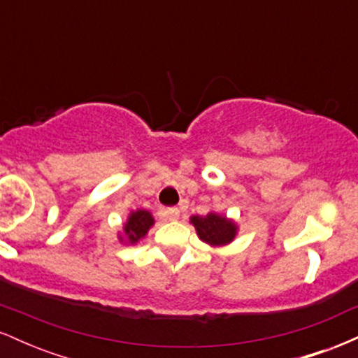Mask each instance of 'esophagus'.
<instances>
[{
  "label": "esophagus",
  "mask_w": 358,
  "mask_h": 358,
  "mask_svg": "<svg viewBox=\"0 0 358 358\" xmlns=\"http://www.w3.org/2000/svg\"><path fill=\"white\" fill-rule=\"evenodd\" d=\"M163 215H165L166 220H176V219H178V215H180V210H178V208H175V207L165 208V210H163Z\"/></svg>",
  "instance_id": "34e87169"
}]
</instances>
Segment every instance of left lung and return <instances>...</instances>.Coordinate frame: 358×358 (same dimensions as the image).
Returning <instances> with one entry per match:
<instances>
[{"label":"left lung","instance_id":"1","mask_svg":"<svg viewBox=\"0 0 358 358\" xmlns=\"http://www.w3.org/2000/svg\"><path fill=\"white\" fill-rule=\"evenodd\" d=\"M192 224L195 225L200 239L210 245L229 244L234 239V236H236V225H234V222L227 220L225 217L217 215V213H208L205 217L193 215Z\"/></svg>","mask_w":358,"mask_h":358}]
</instances>
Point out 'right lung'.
I'll list each match as a JSON object with an SVG mask.
<instances>
[{"label": "right lung", "instance_id": "add662e5", "mask_svg": "<svg viewBox=\"0 0 358 358\" xmlns=\"http://www.w3.org/2000/svg\"><path fill=\"white\" fill-rule=\"evenodd\" d=\"M151 225H153V217H151L150 212H133L129 215V219H127V224L124 225V234L131 244H134V242H138L141 237L146 236L148 229H150Z\"/></svg>", "mask_w": 358, "mask_h": 358}]
</instances>
